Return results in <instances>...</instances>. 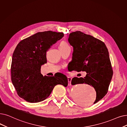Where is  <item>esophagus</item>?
<instances>
[{
  "instance_id": "1",
  "label": "esophagus",
  "mask_w": 127,
  "mask_h": 127,
  "mask_svg": "<svg viewBox=\"0 0 127 127\" xmlns=\"http://www.w3.org/2000/svg\"><path fill=\"white\" fill-rule=\"evenodd\" d=\"M67 80H68V85L70 86L71 85V78L68 77H67Z\"/></svg>"
}]
</instances>
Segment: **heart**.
<instances>
[{
    "instance_id": "1",
    "label": "heart",
    "mask_w": 127,
    "mask_h": 127,
    "mask_svg": "<svg viewBox=\"0 0 127 127\" xmlns=\"http://www.w3.org/2000/svg\"><path fill=\"white\" fill-rule=\"evenodd\" d=\"M69 46L68 44L66 42L64 41H62L60 43V46H59V48L60 49H62V48H65L66 47H67Z\"/></svg>"
}]
</instances>
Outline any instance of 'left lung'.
Returning <instances> with one entry per match:
<instances>
[{"instance_id":"obj_1","label":"left lung","mask_w":127,"mask_h":127,"mask_svg":"<svg viewBox=\"0 0 127 127\" xmlns=\"http://www.w3.org/2000/svg\"><path fill=\"white\" fill-rule=\"evenodd\" d=\"M68 41L73 47L72 60L68 69L87 73L84 78L74 77L71 85L92 86L96 93L95 104L106 95L112 78L113 71L108 49L103 41L80 31L70 33Z\"/></svg>"}]
</instances>
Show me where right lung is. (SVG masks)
Returning a JSON list of instances; mask_svg holds the SVG:
<instances>
[{"mask_svg":"<svg viewBox=\"0 0 127 127\" xmlns=\"http://www.w3.org/2000/svg\"><path fill=\"white\" fill-rule=\"evenodd\" d=\"M63 36L62 32H38L21 40L15 48L11 66V80L19 96L27 102L42 101L56 85L67 86L66 76H43L40 71L41 66L47 62V51Z\"/></svg>","mask_w":127,"mask_h":127,"instance_id":"right-lung-1","label":"right lung"}]
</instances>
